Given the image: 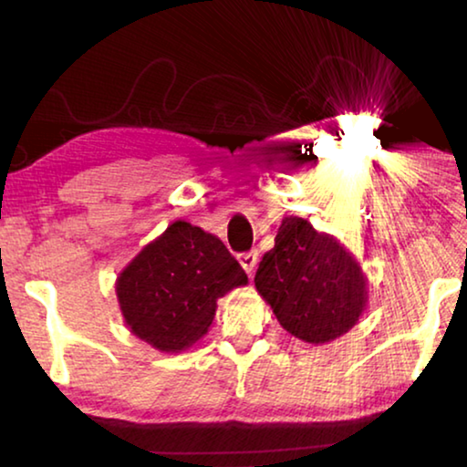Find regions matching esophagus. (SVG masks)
<instances>
[{
	"label": "esophagus",
	"instance_id": "34e87169",
	"mask_svg": "<svg viewBox=\"0 0 467 467\" xmlns=\"http://www.w3.org/2000/svg\"><path fill=\"white\" fill-rule=\"evenodd\" d=\"M239 264L243 265V270L251 275L253 270H255V265H257V251L241 253V255H239Z\"/></svg>",
	"mask_w": 467,
	"mask_h": 467
}]
</instances>
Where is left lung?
Listing matches in <instances>:
<instances>
[{"mask_svg": "<svg viewBox=\"0 0 467 467\" xmlns=\"http://www.w3.org/2000/svg\"><path fill=\"white\" fill-rule=\"evenodd\" d=\"M255 288L280 326L309 344H327L357 326L368 280L357 257L309 220L286 216L259 262Z\"/></svg>", "mask_w": 467, "mask_h": 467, "instance_id": "1", "label": "left lung"}]
</instances>
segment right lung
I'll list each match as a JSON object with an SVG mask.
<instances>
[{
  "instance_id": "add662e5",
  "label": "right lung",
  "mask_w": 467,
  "mask_h": 467,
  "mask_svg": "<svg viewBox=\"0 0 467 467\" xmlns=\"http://www.w3.org/2000/svg\"><path fill=\"white\" fill-rule=\"evenodd\" d=\"M247 282L216 234L175 220L123 267L115 292L131 334L177 354L208 334L218 298Z\"/></svg>"
}]
</instances>
